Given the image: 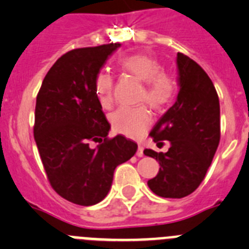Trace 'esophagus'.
Wrapping results in <instances>:
<instances>
[{
  "instance_id": "1",
  "label": "esophagus",
  "mask_w": 249,
  "mask_h": 249,
  "mask_svg": "<svg viewBox=\"0 0 249 249\" xmlns=\"http://www.w3.org/2000/svg\"><path fill=\"white\" fill-rule=\"evenodd\" d=\"M136 156H139V158H141V156H144V147L141 146L140 144H139V146H138V151H136Z\"/></svg>"
}]
</instances>
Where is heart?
Here are the masks:
<instances>
[{
    "label": "heart",
    "mask_w": 249,
    "mask_h": 249,
    "mask_svg": "<svg viewBox=\"0 0 249 249\" xmlns=\"http://www.w3.org/2000/svg\"><path fill=\"white\" fill-rule=\"evenodd\" d=\"M119 68L144 82L140 93L141 102H147L156 110L167 108L178 95V80L163 71V66L146 54H131L119 60ZM95 90L103 108H110L114 100V78L109 73H99L95 79ZM111 127L115 133L129 138H139L151 123V113L146 105L122 107L110 115Z\"/></svg>",
    "instance_id": "heart-1"
}]
</instances>
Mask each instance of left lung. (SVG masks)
I'll use <instances>...</instances> for the list:
<instances>
[{
    "mask_svg": "<svg viewBox=\"0 0 249 249\" xmlns=\"http://www.w3.org/2000/svg\"><path fill=\"white\" fill-rule=\"evenodd\" d=\"M178 99L150 131L155 142L170 141V149L144 150L160 163L158 175L147 185L154 194L167 198L185 197L200 186L221 138L219 100L212 80L182 53H178Z\"/></svg>",
    "mask_w": 249,
    "mask_h": 249,
    "instance_id": "left-lung-1",
    "label": "left lung"
}]
</instances>
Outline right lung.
I'll return each mask as SVG.
<instances>
[{"instance_id":"1","label":"right lung","mask_w":249,"mask_h":249,"mask_svg":"<svg viewBox=\"0 0 249 249\" xmlns=\"http://www.w3.org/2000/svg\"><path fill=\"white\" fill-rule=\"evenodd\" d=\"M119 43L71 49L49 69L37 94L33 134L49 183L69 202L91 206L111 187L114 170L135 155L123 135L109 139L95 79ZM100 141L97 148L90 142Z\"/></svg>"}]
</instances>
